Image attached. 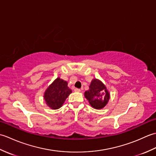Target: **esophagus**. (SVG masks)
Wrapping results in <instances>:
<instances>
[{
	"label": "esophagus",
	"instance_id": "obj_1",
	"mask_svg": "<svg viewBox=\"0 0 156 156\" xmlns=\"http://www.w3.org/2000/svg\"><path fill=\"white\" fill-rule=\"evenodd\" d=\"M74 91H75V92H80L81 91V90H80V89H79V88H76L74 89Z\"/></svg>",
	"mask_w": 156,
	"mask_h": 156
}]
</instances>
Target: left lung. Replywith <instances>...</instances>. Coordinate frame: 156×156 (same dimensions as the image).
Returning a JSON list of instances; mask_svg holds the SVG:
<instances>
[{
    "label": "left lung",
    "instance_id": "obj_1",
    "mask_svg": "<svg viewBox=\"0 0 156 156\" xmlns=\"http://www.w3.org/2000/svg\"><path fill=\"white\" fill-rule=\"evenodd\" d=\"M84 97L92 107L101 109L107 105L111 96L103 82L94 78L89 86V90L85 91Z\"/></svg>",
    "mask_w": 156,
    "mask_h": 156
}]
</instances>
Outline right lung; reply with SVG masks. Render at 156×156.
<instances>
[{
	"label": "right lung",
	"mask_w": 156,
	"mask_h": 156,
	"mask_svg": "<svg viewBox=\"0 0 156 156\" xmlns=\"http://www.w3.org/2000/svg\"><path fill=\"white\" fill-rule=\"evenodd\" d=\"M71 93L72 90L68 87V82L58 77L45 90L44 98L49 108L55 110L62 107Z\"/></svg>",
	"instance_id": "add662e5"
}]
</instances>
